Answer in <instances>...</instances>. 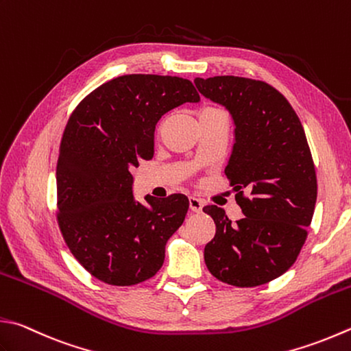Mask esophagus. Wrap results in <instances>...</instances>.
Segmentation results:
<instances>
[{"mask_svg":"<svg viewBox=\"0 0 351 351\" xmlns=\"http://www.w3.org/2000/svg\"><path fill=\"white\" fill-rule=\"evenodd\" d=\"M189 208L193 213H202L203 209V202L200 198H195V197H189Z\"/></svg>","mask_w":351,"mask_h":351,"instance_id":"34e87169","label":"esophagus"}]
</instances>
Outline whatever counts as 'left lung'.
Returning a JSON list of instances; mask_svg holds the SVG:
<instances>
[{"instance_id":"8db88e82","label":"left lung","mask_w":351,"mask_h":351,"mask_svg":"<svg viewBox=\"0 0 351 351\" xmlns=\"http://www.w3.org/2000/svg\"><path fill=\"white\" fill-rule=\"evenodd\" d=\"M200 93L226 107L235 143L224 169L244 217L237 223L210 204L215 237L204 263L217 280L255 287L296 261L315 213L318 183L300 117L278 90L238 76L195 77Z\"/></svg>"}]
</instances>
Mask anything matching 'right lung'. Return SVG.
<instances>
[{
  "instance_id": "add662e5",
  "label": "right lung",
  "mask_w": 351,
  "mask_h": 351,
  "mask_svg": "<svg viewBox=\"0 0 351 351\" xmlns=\"http://www.w3.org/2000/svg\"><path fill=\"white\" fill-rule=\"evenodd\" d=\"M198 101L188 79L125 75L91 91L71 113L56 167L58 224L73 256L95 278L134 286L162 267L189 200L147 195V204L138 203L130 171L153 158L160 117Z\"/></svg>"
}]
</instances>
